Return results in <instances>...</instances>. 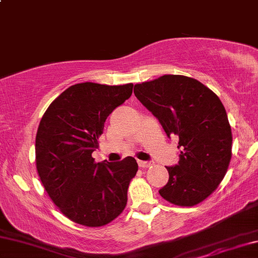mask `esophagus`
I'll return each mask as SVG.
<instances>
[{"mask_svg": "<svg viewBox=\"0 0 258 258\" xmlns=\"http://www.w3.org/2000/svg\"><path fill=\"white\" fill-rule=\"evenodd\" d=\"M139 166L141 168H147L152 166V163H149V161H139Z\"/></svg>", "mask_w": 258, "mask_h": 258, "instance_id": "esophagus-1", "label": "esophagus"}]
</instances>
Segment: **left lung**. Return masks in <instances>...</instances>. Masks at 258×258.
<instances>
[{
    "label": "left lung",
    "mask_w": 258,
    "mask_h": 258,
    "mask_svg": "<svg viewBox=\"0 0 258 258\" xmlns=\"http://www.w3.org/2000/svg\"><path fill=\"white\" fill-rule=\"evenodd\" d=\"M134 93L168 138L179 139V161L166 166L168 182L159 190L160 196L180 207L205 201L224 179L232 157L231 125L221 100L207 86L184 75L136 84Z\"/></svg>",
    "instance_id": "8db88e82"
}]
</instances>
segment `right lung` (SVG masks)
Instances as JSON below:
<instances>
[{
    "instance_id": "obj_1",
    "label": "right lung",
    "mask_w": 258,
    "mask_h": 258,
    "mask_svg": "<svg viewBox=\"0 0 258 258\" xmlns=\"http://www.w3.org/2000/svg\"><path fill=\"white\" fill-rule=\"evenodd\" d=\"M133 84L84 82L62 92L41 117L36 136V166L57 208L76 224L99 227L114 220L128 201L138 163H95L107 116L129 99Z\"/></svg>"
}]
</instances>
